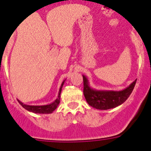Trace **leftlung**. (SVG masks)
<instances>
[{"instance_id":"1","label":"left lung","mask_w":151,"mask_h":151,"mask_svg":"<svg viewBox=\"0 0 151 151\" xmlns=\"http://www.w3.org/2000/svg\"><path fill=\"white\" fill-rule=\"evenodd\" d=\"M83 79V94L88 104L99 110H108L116 108L126 101L135 87L136 81H133L128 87L121 91L97 90L89 86V81L85 75Z\"/></svg>"}]
</instances>
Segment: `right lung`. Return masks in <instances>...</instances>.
Here are the masks:
<instances>
[{"label": "right lung", "mask_w": 151, "mask_h": 151, "mask_svg": "<svg viewBox=\"0 0 151 151\" xmlns=\"http://www.w3.org/2000/svg\"><path fill=\"white\" fill-rule=\"evenodd\" d=\"M65 81V80L62 83L57 99L53 102L50 103L49 104H46V105H28V104H25L22 102V101H20L18 99L17 100H18L19 103L22 106L23 108L26 109L27 111H30V112H33L35 113V114H51L56 109L58 105L59 104V102H60L61 92H62V88L63 86Z\"/></svg>", "instance_id": "obj_1"}]
</instances>
